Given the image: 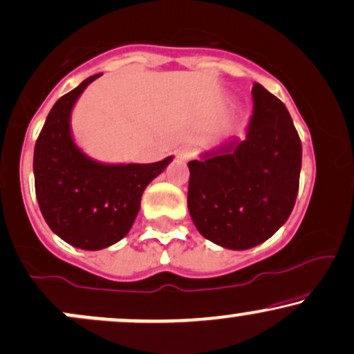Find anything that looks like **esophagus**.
Returning <instances> with one entry per match:
<instances>
[{
    "mask_svg": "<svg viewBox=\"0 0 354 354\" xmlns=\"http://www.w3.org/2000/svg\"><path fill=\"white\" fill-rule=\"evenodd\" d=\"M176 156H177V159H180V160H189V159H192L194 152L190 147H180L176 152Z\"/></svg>",
    "mask_w": 354,
    "mask_h": 354,
    "instance_id": "34e87169",
    "label": "esophagus"
}]
</instances>
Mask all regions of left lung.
<instances>
[{"mask_svg":"<svg viewBox=\"0 0 354 354\" xmlns=\"http://www.w3.org/2000/svg\"><path fill=\"white\" fill-rule=\"evenodd\" d=\"M243 140L230 139L190 160V217L210 242L247 250L268 240L292 214L300 185L301 140L280 99L255 82Z\"/></svg>","mask_w":354,"mask_h":354,"instance_id":"obj_1","label":"left lung"}]
</instances>
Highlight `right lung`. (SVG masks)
<instances>
[{
    "instance_id": "obj_1",
    "label": "right lung",
    "mask_w": 354,
    "mask_h": 354,
    "mask_svg": "<svg viewBox=\"0 0 354 354\" xmlns=\"http://www.w3.org/2000/svg\"><path fill=\"white\" fill-rule=\"evenodd\" d=\"M101 74L87 77L57 99L35 145V187L41 214L66 243L101 250L127 235L139 214L145 187L172 162L102 164L87 157L71 134V112L79 95Z\"/></svg>"
}]
</instances>
